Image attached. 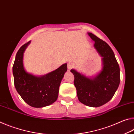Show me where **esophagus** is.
<instances>
[{
    "label": "esophagus",
    "instance_id": "obj_1",
    "mask_svg": "<svg viewBox=\"0 0 134 134\" xmlns=\"http://www.w3.org/2000/svg\"><path fill=\"white\" fill-rule=\"evenodd\" d=\"M73 67H74L73 63L71 62H69L68 63V70H71Z\"/></svg>",
    "mask_w": 134,
    "mask_h": 134
}]
</instances>
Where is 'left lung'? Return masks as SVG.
Segmentation results:
<instances>
[{
    "instance_id": "obj_1",
    "label": "left lung",
    "mask_w": 134,
    "mask_h": 134,
    "mask_svg": "<svg viewBox=\"0 0 134 134\" xmlns=\"http://www.w3.org/2000/svg\"><path fill=\"white\" fill-rule=\"evenodd\" d=\"M95 41L94 46L103 57L102 71L93 79L87 78L71 69L79 101L90 107H99L113 97L120 83V68L112 49L108 44L88 32Z\"/></svg>"
}]
</instances>
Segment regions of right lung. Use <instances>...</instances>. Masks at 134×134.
Masks as SVG:
<instances>
[{
  "label": "right lung",
  "mask_w": 134,
  "mask_h": 134,
  "mask_svg": "<svg viewBox=\"0 0 134 134\" xmlns=\"http://www.w3.org/2000/svg\"><path fill=\"white\" fill-rule=\"evenodd\" d=\"M30 41L18 50L13 65L14 85L24 102L34 107H43L52 104L58 97L61 81L67 71V64L40 77L27 73L23 66V54Z\"/></svg>",
  "instance_id": "right-lung-1"
}]
</instances>
